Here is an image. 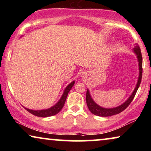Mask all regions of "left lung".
Masks as SVG:
<instances>
[{
  "label": "left lung",
  "mask_w": 151,
  "mask_h": 151,
  "mask_svg": "<svg viewBox=\"0 0 151 151\" xmlns=\"http://www.w3.org/2000/svg\"><path fill=\"white\" fill-rule=\"evenodd\" d=\"M133 52L135 53L137 58L138 66H139V77H138L137 84H136V86L135 88H134L133 93L129 96V98L123 104L119 105V106L113 107V108H104V107L99 106L98 104L95 102V101L93 100L92 97L91 96L89 90L87 89L86 95V102L88 109H89V111L93 114L100 117L112 116V115L118 114V113H121L122 111H123L124 109L127 108L128 106L133 101L134 97L135 96L136 92H137L138 88H139L140 85V83H141L142 76V57L139 45H136V46H135V47L133 48Z\"/></svg>",
  "instance_id": "left-lung-1"
}]
</instances>
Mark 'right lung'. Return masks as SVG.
Wrapping results in <instances>:
<instances>
[{"label":"right lung","mask_w":151,"mask_h":151,"mask_svg":"<svg viewBox=\"0 0 151 151\" xmlns=\"http://www.w3.org/2000/svg\"><path fill=\"white\" fill-rule=\"evenodd\" d=\"M74 84H75V80H73V81H72L71 83L68 84V86H67V87L65 88V90H64L63 93L60 99L58 100V102L55 105H53V106L50 107V108L47 109H42V110H32V109H27L24 106L23 107L30 113H32V114L38 117H47L56 115L57 113H58L60 111L62 110V109H63L64 104H65V103L66 99H67V97L68 96V93H69L70 90L71 89V88L73 86Z\"/></svg>","instance_id":"1"}]
</instances>
